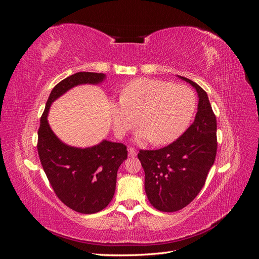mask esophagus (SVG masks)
<instances>
[{"label": "esophagus", "instance_id": "esophagus-1", "mask_svg": "<svg viewBox=\"0 0 259 259\" xmlns=\"http://www.w3.org/2000/svg\"><path fill=\"white\" fill-rule=\"evenodd\" d=\"M137 154V151L134 148H128V156H135Z\"/></svg>", "mask_w": 259, "mask_h": 259}]
</instances>
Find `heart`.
<instances>
[{
  "label": "heart",
  "mask_w": 259,
  "mask_h": 259,
  "mask_svg": "<svg viewBox=\"0 0 259 259\" xmlns=\"http://www.w3.org/2000/svg\"><path fill=\"white\" fill-rule=\"evenodd\" d=\"M194 110L195 96L189 88L142 77L125 85L120 103L111 105L113 130L122 137L139 124L140 139L166 145L183 134Z\"/></svg>",
  "instance_id": "obj_1"
}]
</instances>
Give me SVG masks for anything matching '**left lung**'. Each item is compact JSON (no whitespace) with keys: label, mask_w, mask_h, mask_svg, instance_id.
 Instances as JSON below:
<instances>
[{"label":"left lung","mask_w":259,"mask_h":259,"mask_svg":"<svg viewBox=\"0 0 259 259\" xmlns=\"http://www.w3.org/2000/svg\"><path fill=\"white\" fill-rule=\"evenodd\" d=\"M197 90L199 107L193 123L175 142L156 150H142L138 159L145 170V190L151 205L161 211H177L202 190L217 151L216 116L206 92Z\"/></svg>","instance_id":"left-lung-1"}]
</instances>
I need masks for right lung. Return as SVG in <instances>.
<instances>
[{
	"instance_id": "1",
	"label": "right lung",
	"mask_w": 259,
	"mask_h": 259,
	"mask_svg": "<svg viewBox=\"0 0 259 259\" xmlns=\"http://www.w3.org/2000/svg\"><path fill=\"white\" fill-rule=\"evenodd\" d=\"M104 79V73L77 72L60 81L51 92L37 131L38 156L54 192L65 205L82 214L97 213L111 202L117 169L127 159L126 146L108 140L85 149L67 146L51 130L48 114L53 101L68 90Z\"/></svg>"
}]
</instances>
